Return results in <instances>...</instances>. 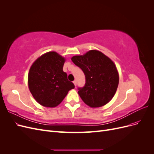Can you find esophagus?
Returning <instances> with one entry per match:
<instances>
[{"mask_svg": "<svg viewBox=\"0 0 154 154\" xmlns=\"http://www.w3.org/2000/svg\"><path fill=\"white\" fill-rule=\"evenodd\" d=\"M73 83H74V85H75V87H76L77 82H76V80H74V81L73 82Z\"/></svg>", "mask_w": 154, "mask_h": 154, "instance_id": "obj_1", "label": "esophagus"}]
</instances>
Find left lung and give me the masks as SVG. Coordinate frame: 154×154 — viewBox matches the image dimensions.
<instances>
[{
  "label": "left lung",
  "instance_id": "1",
  "mask_svg": "<svg viewBox=\"0 0 154 154\" xmlns=\"http://www.w3.org/2000/svg\"><path fill=\"white\" fill-rule=\"evenodd\" d=\"M71 60L85 76V86L78 92L83 101L92 108L108 103L119 84V73L112 60L97 50L74 56Z\"/></svg>",
  "mask_w": 154,
  "mask_h": 154
}]
</instances>
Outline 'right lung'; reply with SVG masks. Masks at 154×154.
I'll list each match as a JSON object with an SVG mask.
<instances>
[{"label": "right lung", "instance_id": "obj_1", "mask_svg": "<svg viewBox=\"0 0 154 154\" xmlns=\"http://www.w3.org/2000/svg\"><path fill=\"white\" fill-rule=\"evenodd\" d=\"M66 58L55 51L42 54L32 64L28 73L29 89L35 100L45 107L58 106L74 88L63 71Z\"/></svg>", "mask_w": 154, "mask_h": 154}]
</instances>
